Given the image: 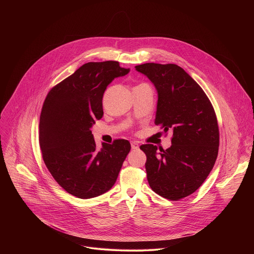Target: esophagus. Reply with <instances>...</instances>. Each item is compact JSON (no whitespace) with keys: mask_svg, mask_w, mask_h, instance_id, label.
I'll use <instances>...</instances> for the list:
<instances>
[{"mask_svg":"<svg viewBox=\"0 0 254 254\" xmlns=\"http://www.w3.org/2000/svg\"><path fill=\"white\" fill-rule=\"evenodd\" d=\"M130 146H131L132 150H137L138 149V143L135 142V141H131L130 142Z\"/></svg>","mask_w":254,"mask_h":254,"instance_id":"obj_1","label":"esophagus"}]
</instances>
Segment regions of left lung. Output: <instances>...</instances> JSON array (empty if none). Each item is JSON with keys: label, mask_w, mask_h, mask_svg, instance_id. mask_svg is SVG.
<instances>
[{"label": "left lung", "mask_w": 254, "mask_h": 254, "mask_svg": "<svg viewBox=\"0 0 254 254\" xmlns=\"http://www.w3.org/2000/svg\"><path fill=\"white\" fill-rule=\"evenodd\" d=\"M135 69L158 90L155 124L173 131L172 146L164 150L141 144L146 154L150 187L177 201L193 194L214 167L219 150V127L214 107L201 86L176 64L144 63Z\"/></svg>", "instance_id": "left-lung-1"}]
</instances>
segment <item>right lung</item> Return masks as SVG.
<instances>
[{"label": "right lung", "instance_id": "right-lung-1", "mask_svg": "<svg viewBox=\"0 0 254 254\" xmlns=\"http://www.w3.org/2000/svg\"><path fill=\"white\" fill-rule=\"evenodd\" d=\"M128 71L113 60L85 63L53 86L44 100L39 124L43 161L56 182L77 198L110 190L130 151L127 139L103 142L98 150L90 130L103 116L106 86Z\"/></svg>", "mask_w": 254, "mask_h": 254}]
</instances>
